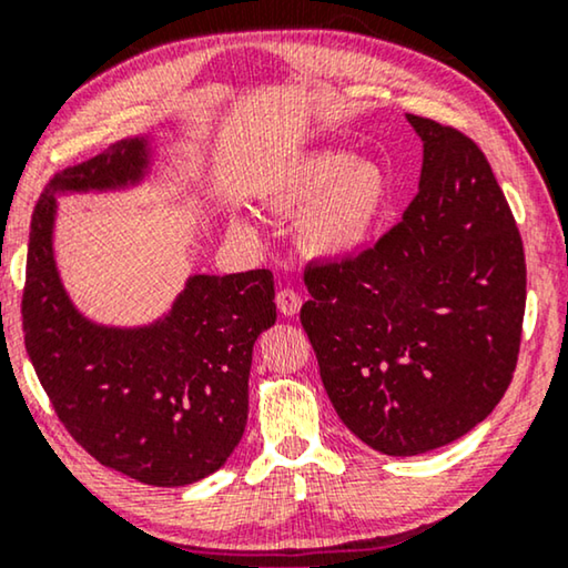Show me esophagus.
Listing matches in <instances>:
<instances>
[{
  "mask_svg": "<svg viewBox=\"0 0 568 568\" xmlns=\"http://www.w3.org/2000/svg\"><path fill=\"white\" fill-rule=\"evenodd\" d=\"M276 307L284 317H294L302 307V297L294 290H290V286H284V290L276 294Z\"/></svg>",
  "mask_w": 568,
  "mask_h": 568,
  "instance_id": "1",
  "label": "esophagus"
}]
</instances>
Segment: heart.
I'll list each match as a JSON object with an SVG mask.
<instances>
[{"label":"heart","mask_w":568,"mask_h":568,"mask_svg":"<svg viewBox=\"0 0 568 568\" xmlns=\"http://www.w3.org/2000/svg\"><path fill=\"white\" fill-rule=\"evenodd\" d=\"M278 214H298L297 243L325 261L348 258L369 243L390 201V178L375 160L348 152H310L286 162L263 185Z\"/></svg>","instance_id":"heart-1"}]
</instances>
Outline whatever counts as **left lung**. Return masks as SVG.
Segmentation results:
<instances>
[{"mask_svg": "<svg viewBox=\"0 0 568 568\" xmlns=\"http://www.w3.org/2000/svg\"><path fill=\"white\" fill-rule=\"evenodd\" d=\"M424 144L403 220L354 258L305 268L300 310L341 422L383 455L460 439L517 367L525 251L484 152L408 113Z\"/></svg>", "mask_w": 568, "mask_h": 568, "instance_id": "left-lung-1", "label": "left lung"}]
</instances>
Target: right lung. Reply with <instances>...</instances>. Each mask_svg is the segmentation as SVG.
Masks as SVG:
<instances>
[{
	"label": "right lung",
	"instance_id": "add662e5",
	"mask_svg": "<svg viewBox=\"0 0 568 568\" xmlns=\"http://www.w3.org/2000/svg\"><path fill=\"white\" fill-rule=\"evenodd\" d=\"M150 139L131 136L59 170L30 222L22 333L59 422L105 468L146 486H189L220 470L247 424L253 344L276 323L274 274H196L170 313L113 328L72 305L53 261L57 193L136 185Z\"/></svg>",
	"mask_w": 568,
	"mask_h": 568
}]
</instances>
